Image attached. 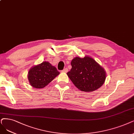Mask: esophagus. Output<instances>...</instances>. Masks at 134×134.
Masks as SVG:
<instances>
[{
	"label": "esophagus",
	"mask_w": 134,
	"mask_h": 134,
	"mask_svg": "<svg viewBox=\"0 0 134 134\" xmlns=\"http://www.w3.org/2000/svg\"><path fill=\"white\" fill-rule=\"evenodd\" d=\"M67 71H68V68H64L63 70L61 72H64V73H67Z\"/></svg>",
	"instance_id": "1"
}]
</instances>
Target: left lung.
Listing matches in <instances>:
<instances>
[{
	"instance_id": "1",
	"label": "left lung",
	"mask_w": 134,
	"mask_h": 134,
	"mask_svg": "<svg viewBox=\"0 0 134 134\" xmlns=\"http://www.w3.org/2000/svg\"><path fill=\"white\" fill-rule=\"evenodd\" d=\"M71 66V70L67 75L78 90L93 92L99 88L105 82V70L92 57H76L72 60Z\"/></svg>"
}]
</instances>
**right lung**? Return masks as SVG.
I'll use <instances>...</instances> for the list:
<instances>
[{
  "mask_svg": "<svg viewBox=\"0 0 134 134\" xmlns=\"http://www.w3.org/2000/svg\"><path fill=\"white\" fill-rule=\"evenodd\" d=\"M59 74L56 68L50 63L44 61L31 67L27 78L30 85L35 88H43Z\"/></svg>",
  "mask_w": 134,
  "mask_h": 134,
  "instance_id": "add662e5",
  "label": "right lung"
}]
</instances>
